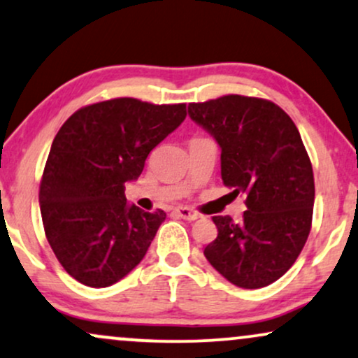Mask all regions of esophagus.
Instances as JSON below:
<instances>
[{
  "label": "esophagus",
  "mask_w": 358,
  "mask_h": 358,
  "mask_svg": "<svg viewBox=\"0 0 358 358\" xmlns=\"http://www.w3.org/2000/svg\"><path fill=\"white\" fill-rule=\"evenodd\" d=\"M176 214H178L179 217L189 220V222H192V220H197V219L202 217L199 213H196V210H192V209H187V207H178V209H176Z\"/></svg>",
  "instance_id": "esophagus-1"
}]
</instances>
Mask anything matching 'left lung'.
I'll use <instances>...</instances> for the list:
<instances>
[{
	"label": "left lung",
	"mask_w": 358,
	"mask_h": 358,
	"mask_svg": "<svg viewBox=\"0 0 358 358\" xmlns=\"http://www.w3.org/2000/svg\"><path fill=\"white\" fill-rule=\"evenodd\" d=\"M189 116L220 148V176L245 196L241 222L213 217L217 237L204 249L220 275L260 289L292 267L312 224L314 172L302 138L284 109L267 99L229 94L191 103Z\"/></svg>",
	"instance_id": "1"
}]
</instances>
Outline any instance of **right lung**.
Listing matches in <instances>:
<instances>
[{
    "instance_id": "obj_1",
    "label": "right lung",
    "mask_w": 358,
    "mask_h": 358,
    "mask_svg": "<svg viewBox=\"0 0 358 358\" xmlns=\"http://www.w3.org/2000/svg\"><path fill=\"white\" fill-rule=\"evenodd\" d=\"M186 119V104L117 98L81 108L57 131L39 206L46 239L69 275L109 287L144 259L164 210L127 204L149 152Z\"/></svg>"
}]
</instances>
